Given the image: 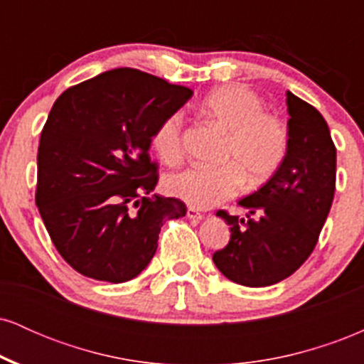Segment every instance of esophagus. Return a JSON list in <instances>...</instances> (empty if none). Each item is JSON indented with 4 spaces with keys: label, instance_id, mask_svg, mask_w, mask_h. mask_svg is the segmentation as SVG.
I'll use <instances>...</instances> for the list:
<instances>
[{
    "label": "esophagus",
    "instance_id": "34e87169",
    "mask_svg": "<svg viewBox=\"0 0 364 364\" xmlns=\"http://www.w3.org/2000/svg\"><path fill=\"white\" fill-rule=\"evenodd\" d=\"M186 217H188V219H193V220H202L203 219V214H200L198 210H195L193 207H190L186 210Z\"/></svg>",
    "mask_w": 364,
    "mask_h": 364
}]
</instances>
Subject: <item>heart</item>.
I'll return each instance as SVG.
<instances>
[{"instance_id":"b5f03b06","label":"heart","mask_w":364,"mask_h":364,"mask_svg":"<svg viewBox=\"0 0 364 364\" xmlns=\"http://www.w3.org/2000/svg\"><path fill=\"white\" fill-rule=\"evenodd\" d=\"M200 111L225 133L219 168L191 166L164 181L171 196L195 208H210L243 190L269 181L289 150V128L281 116L265 111L262 97L245 85H224L205 95ZM181 112H171L157 124L152 147L166 164L183 157Z\"/></svg>"}]
</instances>
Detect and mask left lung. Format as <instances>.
Here are the masks:
<instances>
[{"label":"left lung","mask_w":364,"mask_h":364,"mask_svg":"<svg viewBox=\"0 0 364 364\" xmlns=\"http://www.w3.org/2000/svg\"><path fill=\"white\" fill-rule=\"evenodd\" d=\"M289 150L260 190L241 198L246 220L219 210L231 240L214 253L229 281L248 287L272 286L306 262L332 207L337 152L327 121L311 104L286 92Z\"/></svg>","instance_id":"left-lung-1"}]
</instances>
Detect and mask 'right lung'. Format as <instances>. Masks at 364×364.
<instances>
[{
    "mask_svg": "<svg viewBox=\"0 0 364 364\" xmlns=\"http://www.w3.org/2000/svg\"><path fill=\"white\" fill-rule=\"evenodd\" d=\"M193 95L135 68H116L65 90L37 150L36 203L53 245L85 277L127 282L156 255L178 198L147 196L157 181L149 149L157 124Z\"/></svg>",
    "mask_w": 364,
    "mask_h": 364,
    "instance_id": "obj_1",
    "label": "right lung"
}]
</instances>
